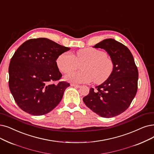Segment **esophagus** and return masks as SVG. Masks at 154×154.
<instances>
[{
    "label": "esophagus",
    "instance_id": "34e87169",
    "mask_svg": "<svg viewBox=\"0 0 154 154\" xmlns=\"http://www.w3.org/2000/svg\"><path fill=\"white\" fill-rule=\"evenodd\" d=\"M71 86L75 87V88H79L80 87H81V85H77V84H71Z\"/></svg>",
    "mask_w": 154,
    "mask_h": 154
}]
</instances>
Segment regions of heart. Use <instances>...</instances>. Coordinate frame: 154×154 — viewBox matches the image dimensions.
Wrapping results in <instances>:
<instances>
[{
  "mask_svg": "<svg viewBox=\"0 0 154 154\" xmlns=\"http://www.w3.org/2000/svg\"><path fill=\"white\" fill-rule=\"evenodd\" d=\"M82 63L81 71L73 72L65 76V80L73 84L89 83L92 81L101 84L108 79L113 71L114 63L111 58L102 50L93 48L79 50L72 56L64 53L57 59V65L62 72L69 73Z\"/></svg>",
  "mask_w": 154,
  "mask_h": 154,
  "instance_id": "1",
  "label": "heart"
}]
</instances>
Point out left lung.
<instances>
[{
    "label": "left lung",
    "instance_id": "1",
    "mask_svg": "<svg viewBox=\"0 0 154 154\" xmlns=\"http://www.w3.org/2000/svg\"><path fill=\"white\" fill-rule=\"evenodd\" d=\"M93 47L107 51L114 69L106 81L96 89H90L83 101L98 115L112 118L128 109L134 99L138 89V69L130 50L114 39H104Z\"/></svg>",
    "mask_w": 154,
    "mask_h": 154
}]
</instances>
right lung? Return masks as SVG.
<instances>
[{
    "label": "right lung",
    "mask_w": 154,
    "mask_h": 154,
    "mask_svg": "<svg viewBox=\"0 0 154 154\" xmlns=\"http://www.w3.org/2000/svg\"><path fill=\"white\" fill-rule=\"evenodd\" d=\"M69 50L45 38L30 39L17 49L9 66V86L22 110L41 116L50 112L61 101L70 84H54L62 76L56 60Z\"/></svg>",
    "instance_id": "add662e5"
}]
</instances>
